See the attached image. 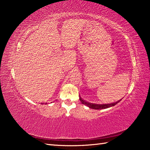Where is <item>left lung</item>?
<instances>
[{
  "instance_id": "obj_1",
  "label": "left lung",
  "mask_w": 150,
  "mask_h": 150,
  "mask_svg": "<svg viewBox=\"0 0 150 150\" xmlns=\"http://www.w3.org/2000/svg\"><path fill=\"white\" fill-rule=\"evenodd\" d=\"M80 100L81 102V103L87 106L90 108H92L94 110H101V109H106V108H110V107L115 106V104H117L119 102H120L121 100H122V98L120 99V100H117V102H115V103H113L110 104H93V103H87V102L83 100L80 97Z\"/></svg>"
}]
</instances>
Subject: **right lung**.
Wrapping results in <instances>:
<instances>
[{
    "mask_svg": "<svg viewBox=\"0 0 150 150\" xmlns=\"http://www.w3.org/2000/svg\"><path fill=\"white\" fill-rule=\"evenodd\" d=\"M41 104H42V103H41ZM46 104H47V103H46Z\"/></svg>",
    "mask_w": 150,
    "mask_h": 150,
    "instance_id": "obj_1",
    "label": "right lung"
}]
</instances>
